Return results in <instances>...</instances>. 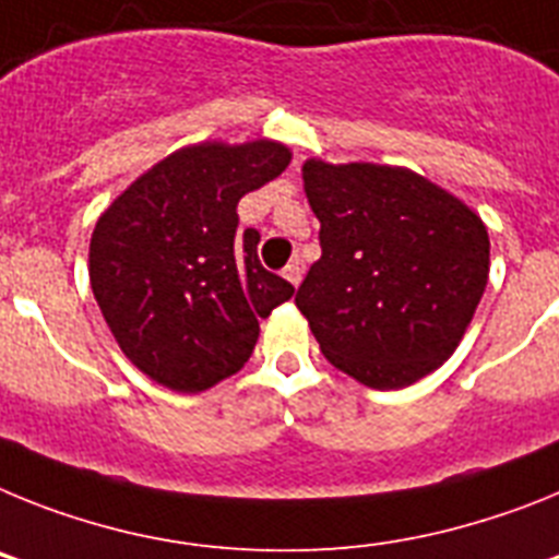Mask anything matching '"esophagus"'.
<instances>
[{
	"label": "esophagus",
	"mask_w": 559,
	"mask_h": 559,
	"mask_svg": "<svg viewBox=\"0 0 559 559\" xmlns=\"http://www.w3.org/2000/svg\"><path fill=\"white\" fill-rule=\"evenodd\" d=\"M284 278L293 286H300V281H304V264H300L298 259L289 261V264L284 266Z\"/></svg>",
	"instance_id": "1"
}]
</instances>
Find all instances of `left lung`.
<instances>
[{"label": "left lung", "mask_w": 559, "mask_h": 559, "mask_svg": "<svg viewBox=\"0 0 559 559\" xmlns=\"http://www.w3.org/2000/svg\"><path fill=\"white\" fill-rule=\"evenodd\" d=\"M320 259L295 304L326 360L396 391L450 360L489 278V233L459 197L402 165L307 159Z\"/></svg>", "instance_id": "left-lung-1"}]
</instances>
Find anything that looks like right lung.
Here are the masks:
<instances>
[{"label":"right lung","instance_id":"1","mask_svg":"<svg viewBox=\"0 0 559 559\" xmlns=\"http://www.w3.org/2000/svg\"><path fill=\"white\" fill-rule=\"evenodd\" d=\"M293 159L278 140L177 148L140 174L90 241V284L120 352L145 377L199 394L250 360L259 320L295 295L259 261L236 205Z\"/></svg>","mask_w":559,"mask_h":559}]
</instances>
